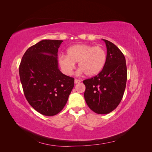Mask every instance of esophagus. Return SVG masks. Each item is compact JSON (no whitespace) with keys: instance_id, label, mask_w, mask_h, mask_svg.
<instances>
[{"instance_id":"34e87169","label":"esophagus","mask_w":152,"mask_h":152,"mask_svg":"<svg viewBox=\"0 0 152 152\" xmlns=\"http://www.w3.org/2000/svg\"><path fill=\"white\" fill-rule=\"evenodd\" d=\"M74 82H75V84H78V83H80V82H81V80H79V79H75L74 80Z\"/></svg>"}]
</instances>
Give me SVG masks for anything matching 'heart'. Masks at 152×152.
<instances>
[{
    "label": "heart",
    "mask_w": 152,
    "mask_h": 152,
    "mask_svg": "<svg viewBox=\"0 0 152 152\" xmlns=\"http://www.w3.org/2000/svg\"><path fill=\"white\" fill-rule=\"evenodd\" d=\"M58 61L62 70L66 75L72 74L75 63H78L80 72H84L88 77H93L102 71L107 61V54L99 46L76 44L68 49L67 56L61 55Z\"/></svg>",
    "instance_id": "b5f03b06"
}]
</instances>
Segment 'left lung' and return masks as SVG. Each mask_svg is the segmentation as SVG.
Masks as SVG:
<instances>
[{"instance_id": "1", "label": "left lung", "mask_w": 152, "mask_h": 152, "mask_svg": "<svg viewBox=\"0 0 152 152\" xmlns=\"http://www.w3.org/2000/svg\"><path fill=\"white\" fill-rule=\"evenodd\" d=\"M107 49V61L98 75L84 80V98L91 110L107 114L121 103L126 86L127 71L124 55L115 45L102 39Z\"/></svg>"}]
</instances>
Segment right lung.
Here are the masks:
<instances>
[{
  "mask_svg": "<svg viewBox=\"0 0 152 152\" xmlns=\"http://www.w3.org/2000/svg\"><path fill=\"white\" fill-rule=\"evenodd\" d=\"M63 40H42L26 50L19 67L24 94L36 111L53 116L65 107L74 79L58 68V52Z\"/></svg>",
  "mask_w": 152,
  "mask_h": 152,
  "instance_id": "add662e5",
  "label": "right lung"
}]
</instances>
